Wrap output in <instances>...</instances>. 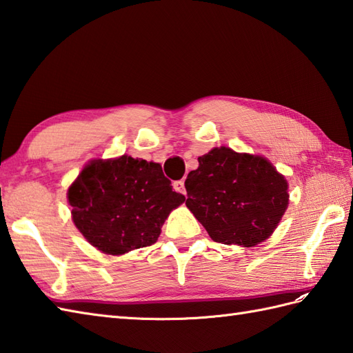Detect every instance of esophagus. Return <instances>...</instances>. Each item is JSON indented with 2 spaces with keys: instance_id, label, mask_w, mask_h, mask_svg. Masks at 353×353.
<instances>
[{
  "instance_id": "1",
  "label": "esophagus",
  "mask_w": 353,
  "mask_h": 353,
  "mask_svg": "<svg viewBox=\"0 0 353 353\" xmlns=\"http://www.w3.org/2000/svg\"><path fill=\"white\" fill-rule=\"evenodd\" d=\"M172 186H174V190H176L177 192L186 194V190H185V182H183V181H176L174 183H172Z\"/></svg>"
}]
</instances>
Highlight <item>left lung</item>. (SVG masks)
Instances as JSON below:
<instances>
[{
    "mask_svg": "<svg viewBox=\"0 0 353 353\" xmlns=\"http://www.w3.org/2000/svg\"><path fill=\"white\" fill-rule=\"evenodd\" d=\"M186 206L215 243L256 245L288 206V183L267 159L212 148L185 181Z\"/></svg>",
    "mask_w": 353,
    "mask_h": 353,
    "instance_id": "obj_1",
    "label": "left lung"
}]
</instances>
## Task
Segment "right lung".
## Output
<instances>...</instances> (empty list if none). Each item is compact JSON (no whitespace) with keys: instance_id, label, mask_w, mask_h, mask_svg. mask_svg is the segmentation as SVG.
<instances>
[{"instance_id":"add662e5","label":"right lung","mask_w":353,"mask_h":353,"mask_svg":"<svg viewBox=\"0 0 353 353\" xmlns=\"http://www.w3.org/2000/svg\"><path fill=\"white\" fill-rule=\"evenodd\" d=\"M72 221L97 249L123 254L152 245L185 196L172 191L159 163L121 156L92 161L68 190Z\"/></svg>"}]
</instances>
